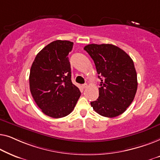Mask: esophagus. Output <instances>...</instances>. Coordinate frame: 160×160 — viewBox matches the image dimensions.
I'll list each match as a JSON object with an SVG mask.
<instances>
[{"instance_id":"34e87169","label":"esophagus","mask_w":160,"mask_h":160,"mask_svg":"<svg viewBox=\"0 0 160 160\" xmlns=\"http://www.w3.org/2000/svg\"><path fill=\"white\" fill-rule=\"evenodd\" d=\"M87 87H88V84H83L82 86V87L83 89H86Z\"/></svg>"}]
</instances>
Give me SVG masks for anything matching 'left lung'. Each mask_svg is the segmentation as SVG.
<instances>
[{
  "label": "left lung",
  "mask_w": 160,
  "mask_h": 160,
  "mask_svg": "<svg viewBox=\"0 0 160 160\" xmlns=\"http://www.w3.org/2000/svg\"><path fill=\"white\" fill-rule=\"evenodd\" d=\"M95 62L101 82L99 97L91 106L102 117H116L132 103L138 88L134 62L124 50L112 44L84 47Z\"/></svg>",
  "instance_id": "8db88e82"
}]
</instances>
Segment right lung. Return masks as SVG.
Listing matches in <instances>:
<instances>
[{
  "label": "right lung",
  "mask_w": 160,
  "mask_h": 160,
  "mask_svg": "<svg viewBox=\"0 0 160 160\" xmlns=\"http://www.w3.org/2000/svg\"><path fill=\"white\" fill-rule=\"evenodd\" d=\"M73 43L57 40L37 54L30 68V89L44 114L62 118L70 114L81 95L71 82L68 55Z\"/></svg>",
  "instance_id": "add662e5"
}]
</instances>
